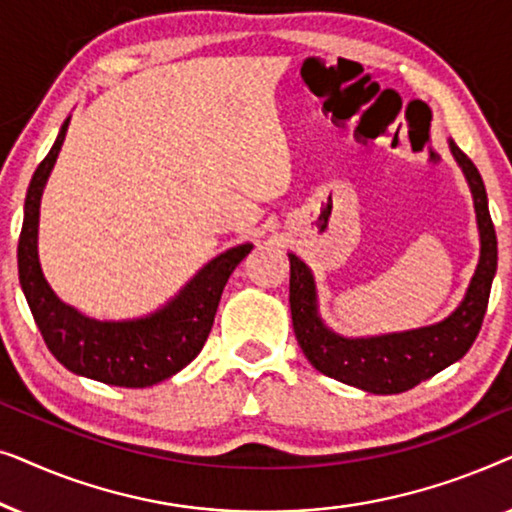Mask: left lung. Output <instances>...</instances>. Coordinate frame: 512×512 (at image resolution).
Returning a JSON list of instances; mask_svg holds the SVG:
<instances>
[{
    "label": "left lung",
    "mask_w": 512,
    "mask_h": 512,
    "mask_svg": "<svg viewBox=\"0 0 512 512\" xmlns=\"http://www.w3.org/2000/svg\"><path fill=\"white\" fill-rule=\"evenodd\" d=\"M450 151L471 186L480 230V261L464 300L438 324L370 338H345L333 333L319 317L312 270L296 254H289L293 333L307 361L319 373L370 394H401L459 361L478 338L496 275V233L478 167L452 139Z\"/></svg>",
    "instance_id": "8db88e82"
}]
</instances>
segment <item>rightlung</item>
Masks as SVG:
<instances>
[{"instance_id": "right-lung-1", "label": "right lung", "mask_w": 512, "mask_h": 512, "mask_svg": "<svg viewBox=\"0 0 512 512\" xmlns=\"http://www.w3.org/2000/svg\"><path fill=\"white\" fill-rule=\"evenodd\" d=\"M69 128L41 160L25 198L18 240V277L46 347L67 370L114 387H151L177 375L200 354L212 331L223 286L254 244H240L212 258L170 303L139 319L100 321L62 303L39 265V205Z\"/></svg>"}]
</instances>
